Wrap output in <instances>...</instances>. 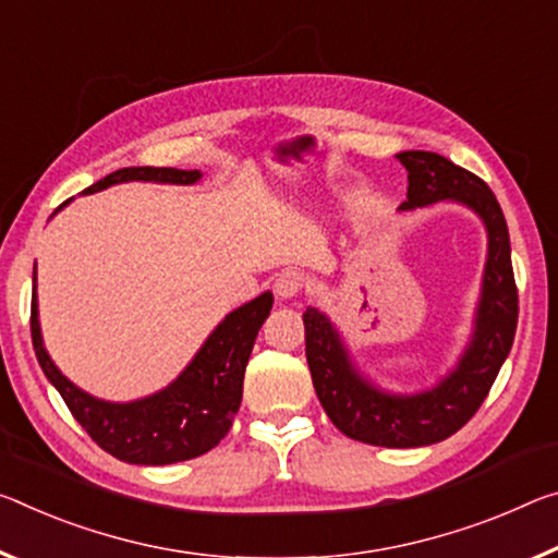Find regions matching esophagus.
I'll list each match as a JSON object with an SVG mask.
<instances>
[{"mask_svg": "<svg viewBox=\"0 0 558 558\" xmlns=\"http://www.w3.org/2000/svg\"><path fill=\"white\" fill-rule=\"evenodd\" d=\"M305 272L298 270V268H286L280 272V276L276 278V293L288 300V298H295L300 290L305 288Z\"/></svg>", "mask_w": 558, "mask_h": 558, "instance_id": "esophagus-1", "label": "esophagus"}]
</instances>
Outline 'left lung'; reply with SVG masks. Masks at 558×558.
Masks as SVG:
<instances>
[{
	"label": "left lung",
	"instance_id": "left-lung-1",
	"mask_svg": "<svg viewBox=\"0 0 558 558\" xmlns=\"http://www.w3.org/2000/svg\"><path fill=\"white\" fill-rule=\"evenodd\" d=\"M407 201L400 210L454 201L484 220L486 265L474 332L464 355L447 377L417 395L379 390L352 365L340 332L317 307L303 313L305 357L327 417L344 437L375 447H424L452 437L474 417L507 360L517 332L519 295L511 270L509 228L501 206L480 175L432 151H402Z\"/></svg>",
	"mask_w": 558,
	"mask_h": 558
}]
</instances>
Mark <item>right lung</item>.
Wrapping results in <instances>:
<instances>
[{"mask_svg": "<svg viewBox=\"0 0 558 558\" xmlns=\"http://www.w3.org/2000/svg\"><path fill=\"white\" fill-rule=\"evenodd\" d=\"M198 179L201 171L131 166L88 185L84 193H96L126 181L189 185ZM66 203H61V208ZM270 307L272 293H263L226 315V320L208 335L189 367L163 390L134 402H106L78 390L72 379L61 375L44 348L37 311V265H34L32 342L44 375L57 387L74 420L104 452L129 464L161 466L206 454L228 435L241 407L247 357L260 325L270 315Z\"/></svg>", "mask_w": 558, "mask_h": 558, "instance_id": "add662e5", "label": "right lung"}]
</instances>
